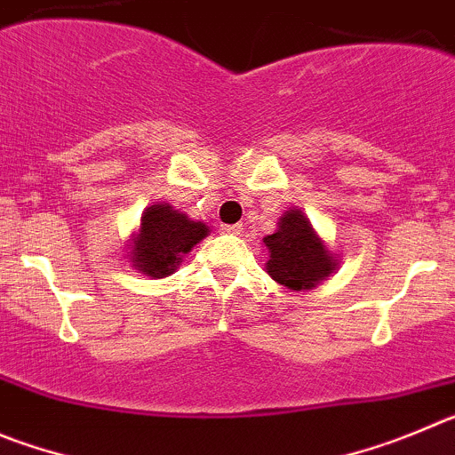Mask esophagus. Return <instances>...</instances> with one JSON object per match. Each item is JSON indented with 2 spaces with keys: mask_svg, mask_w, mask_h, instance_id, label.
<instances>
[{
  "mask_svg": "<svg viewBox=\"0 0 455 455\" xmlns=\"http://www.w3.org/2000/svg\"><path fill=\"white\" fill-rule=\"evenodd\" d=\"M220 231L227 233V235H240V233H243V227H240V224H224V227H220Z\"/></svg>",
  "mask_w": 455,
  "mask_h": 455,
  "instance_id": "34e87169",
  "label": "esophagus"
}]
</instances>
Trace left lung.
<instances>
[{
	"label": "left lung",
	"instance_id": "obj_1",
	"mask_svg": "<svg viewBox=\"0 0 455 455\" xmlns=\"http://www.w3.org/2000/svg\"><path fill=\"white\" fill-rule=\"evenodd\" d=\"M267 269L288 290H313L339 267V256L326 247L301 208H290L278 218V228L263 237Z\"/></svg>",
	"mask_w": 455,
	"mask_h": 455
}]
</instances>
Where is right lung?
<instances>
[{
    "instance_id": "add662e5",
    "label": "right lung",
    "mask_w": 455,
    "mask_h": 455,
    "mask_svg": "<svg viewBox=\"0 0 455 455\" xmlns=\"http://www.w3.org/2000/svg\"><path fill=\"white\" fill-rule=\"evenodd\" d=\"M211 227L188 218L165 202H156L142 211L140 227L126 244L131 267L149 278H165L177 272L183 256L202 243Z\"/></svg>"
}]
</instances>
